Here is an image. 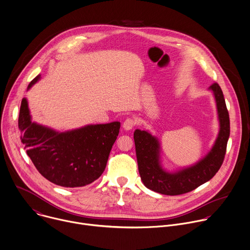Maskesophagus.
<instances>
[{
    "label": "esophagus",
    "mask_w": 250,
    "mask_h": 250,
    "mask_svg": "<svg viewBox=\"0 0 250 250\" xmlns=\"http://www.w3.org/2000/svg\"><path fill=\"white\" fill-rule=\"evenodd\" d=\"M135 121L133 119H130V118H127L124 124H123V127L125 129V130H130L132 129V127L135 125Z\"/></svg>",
    "instance_id": "34e87169"
}]
</instances>
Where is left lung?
Returning <instances> with one entry per match:
<instances>
[{
  "label": "left lung",
  "instance_id": "8db88e82",
  "mask_svg": "<svg viewBox=\"0 0 250 250\" xmlns=\"http://www.w3.org/2000/svg\"><path fill=\"white\" fill-rule=\"evenodd\" d=\"M208 89L215 97L220 129L211 150L194 165L175 172L165 170L161 164L158 138L146 130L135 129L133 138L138 171L147 188L165 195L184 194L210 181L221 168L229 136V118L218 83H213Z\"/></svg>",
  "mask_w": 250,
  "mask_h": 250
}]
</instances>
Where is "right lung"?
Returning a JSON list of instances; mask_svg holds the SVG:
<instances>
[{
  "mask_svg": "<svg viewBox=\"0 0 250 250\" xmlns=\"http://www.w3.org/2000/svg\"><path fill=\"white\" fill-rule=\"evenodd\" d=\"M39 79L40 75L36 76L27 90ZM120 127V122H113L59 132L31 121L26 98L21 101L19 117L21 139L35 168L63 188L87 186L103 174Z\"/></svg>",
  "mask_w": 250,
  "mask_h": 250,
  "instance_id": "right-lung-1",
  "label": "right lung"
}]
</instances>
